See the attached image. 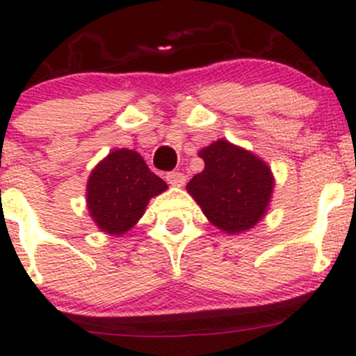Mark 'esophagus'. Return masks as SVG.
Wrapping results in <instances>:
<instances>
[{
	"mask_svg": "<svg viewBox=\"0 0 356 356\" xmlns=\"http://www.w3.org/2000/svg\"><path fill=\"white\" fill-rule=\"evenodd\" d=\"M167 182L170 186H174V188H182L186 182V177H184V174H181V172H168Z\"/></svg>",
	"mask_w": 356,
	"mask_h": 356,
	"instance_id": "1",
	"label": "esophagus"
}]
</instances>
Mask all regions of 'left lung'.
Wrapping results in <instances>:
<instances>
[{"mask_svg": "<svg viewBox=\"0 0 356 356\" xmlns=\"http://www.w3.org/2000/svg\"><path fill=\"white\" fill-rule=\"evenodd\" d=\"M203 172L186 189L204 217L225 234H241L267 215L275 179L267 161L250 149L217 139L200 149Z\"/></svg>", "mask_w": 356, "mask_h": 356, "instance_id": "left-lung-1", "label": "left lung"}]
</instances>
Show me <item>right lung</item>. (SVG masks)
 I'll return each instance as SVG.
<instances>
[{"mask_svg": "<svg viewBox=\"0 0 356 356\" xmlns=\"http://www.w3.org/2000/svg\"><path fill=\"white\" fill-rule=\"evenodd\" d=\"M167 188V182L149 170L138 152L113 149L92 168L86 203L99 231L122 236L138 224L149 200Z\"/></svg>", "mask_w": 356, "mask_h": 356, "instance_id": "right-lung-1", "label": "right lung"}]
</instances>
